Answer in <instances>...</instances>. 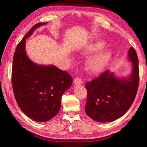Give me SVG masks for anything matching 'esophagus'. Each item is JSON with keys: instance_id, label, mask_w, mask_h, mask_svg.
<instances>
[{"instance_id": "34e87169", "label": "esophagus", "mask_w": 147, "mask_h": 147, "mask_svg": "<svg viewBox=\"0 0 147 147\" xmlns=\"http://www.w3.org/2000/svg\"><path fill=\"white\" fill-rule=\"evenodd\" d=\"M74 84L75 85H81V84H83V82L80 78H75L74 80Z\"/></svg>"}]
</instances>
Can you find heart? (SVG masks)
Listing matches in <instances>:
<instances>
[{"mask_svg":"<svg viewBox=\"0 0 147 147\" xmlns=\"http://www.w3.org/2000/svg\"><path fill=\"white\" fill-rule=\"evenodd\" d=\"M105 42L102 40H97L91 44L86 49L87 54H94L104 48ZM111 58V53L108 50H102L94 54L88 59L86 63V69L92 74L100 73L106 67V66Z\"/></svg>","mask_w":147,"mask_h":147,"instance_id":"b5f03b06","label":"heart"}]
</instances>
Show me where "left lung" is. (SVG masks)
Segmentation results:
<instances>
[{"label": "left lung", "instance_id": "8db88e82", "mask_svg": "<svg viewBox=\"0 0 147 147\" xmlns=\"http://www.w3.org/2000/svg\"><path fill=\"white\" fill-rule=\"evenodd\" d=\"M128 58L133 64L128 78H117L107 70L86 83L88 98L85 111L94 121L112 122L125 114L132 104L139 81L138 58L132 47L128 51Z\"/></svg>", "mask_w": 147, "mask_h": 147}]
</instances>
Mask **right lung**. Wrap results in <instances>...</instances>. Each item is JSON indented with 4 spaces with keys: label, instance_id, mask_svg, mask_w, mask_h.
<instances>
[{
    "label": "right lung",
    "instance_id": "1",
    "mask_svg": "<svg viewBox=\"0 0 147 147\" xmlns=\"http://www.w3.org/2000/svg\"><path fill=\"white\" fill-rule=\"evenodd\" d=\"M46 24H35L17 45L11 72L17 103L26 115L38 122L48 121L58 114L62 94L73 83V78L67 71L54 65H39L26 56V39L35 29Z\"/></svg>",
    "mask_w": 147,
    "mask_h": 147
}]
</instances>
